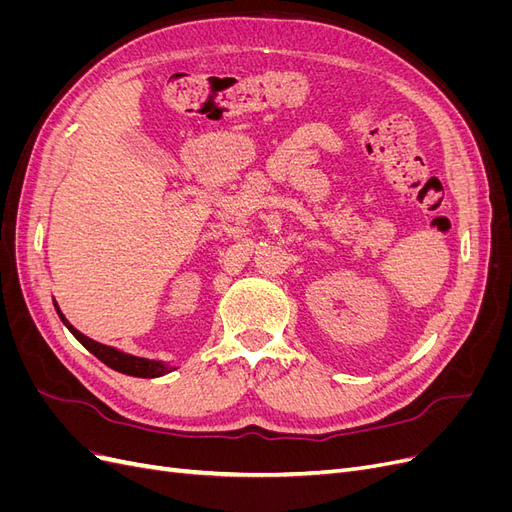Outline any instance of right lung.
Wrapping results in <instances>:
<instances>
[{"instance_id": "obj_1", "label": "right lung", "mask_w": 512, "mask_h": 512, "mask_svg": "<svg viewBox=\"0 0 512 512\" xmlns=\"http://www.w3.org/2000/svg\"><path fill=\"white\" fill-rule=\"evenodd\" d=\"M55 309L57 314L61 318V322L66 324V327L70 329V333L79 339V342L94 354L98 356V359L108 365L115 371H121V374H128V376H136V378H158V376H164L168 374V371H173L168 365L160 363V361H149V359H141V356H132V354H126V352H119L111 346H104V344H98L94 342V339H89L87 335H83L81 331H76L72 324L66 320V316L59 312V307L55 303Z\"/></svg>"}]
</instances>
